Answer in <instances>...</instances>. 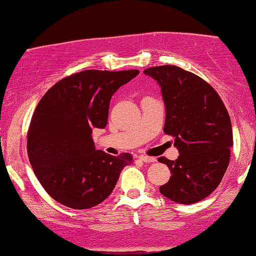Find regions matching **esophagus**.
Masks as SVG:
<instances>
[{
	"label": "esophagus",
	"instance_id": "obj_1",
	"mask_svg": "<svg viewBox=\"0 0 256 256\" xmlns=\"http://www.w3.org/2000/svg\"><path fill=\"white\" fill-rule=\"evenodd\" d=\"M142 161L146 162V163H152V162H156V158H152V156H146V155H142L140 158Z\"/></svg>",
	"mask_w": 256,
	"mask_h": 256
}]
</instances>
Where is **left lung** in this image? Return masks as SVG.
<instances>
[{"label": "left lung", "instance_id": "left-lung-1", "mask_svg": "<svg viewBox=\"0 0 256 256\" xmlns=\"http://www.w3.org/2000/svg\"><path fill=\"white\" fill-rule=\"evenodd\" d=\"M161 86L166 104V134L174 137L178 160L160 158L172 176L160 192L180 204L210 196L220 184L230 161L232 128L229 113L212 86L175 66L144 70Z\"/></svg>", "mask_w": 256, "mask_h": 256}]
</instances>
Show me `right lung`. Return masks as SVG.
I'll return each instance as SVG.
<instances>
[{
    "instance_id": "1",
    "label": "right lung",
    "mask_w": 256,
    "mask_h": 256,
    "mask_svg": "<svg viewBox=\"0 0 256 256\" xmlns=\"http://www.w3.org/2000/svg\"><path fill=\"white\" fill-rule=\"evenodd\" d=\"M138 70H83L62 78L36 104L27 132V154L36 176L60 204L86 210L114 190L131 154L95 149L92 132L107 125L110 101Z\"/></svg>"
}]
</instances>
